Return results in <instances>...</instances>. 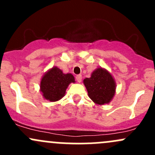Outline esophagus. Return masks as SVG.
<instances>
[{"mask_svg": "<svg viewBox=\"0 0 155 155\" xmlns=\"http://www.w3.org/2000/svg\"><path fill=\"white\" fill-rule=\"evenodd\" d=\"M76 79L78 82H82V75H77V76H76Z\"/></svg>", "mask_w": 155, "mask_h": 155, "instance_id": "obj_1", "label": "esophagus"}]
</instances>
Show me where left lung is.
<instances>
[{
    "instance_id": "left-lung-1",
    "label": "left lung",
    "mask_w": 155,
    "mask_h": 155,
    "mask_svg": "<svg viewBox=\"0 0 155 155\" xmlns=\"http://www.w3.org/2000/svg\"><path fill=\"white\" fill-rule=\"evenodd\" d=\"M83 82L89 97L100 105L109 103L115 94V81L110 73L102 68L97 69Z\"/></svg>"
}]
</instances>
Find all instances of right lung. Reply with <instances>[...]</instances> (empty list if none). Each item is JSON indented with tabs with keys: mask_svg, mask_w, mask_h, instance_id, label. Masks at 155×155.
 I'll use <instances>...</instances> for the list:
<instances>
[{
	"mask_svg": "<svg viewBox=\"0 0 155 155\" xmlns=\"http://www.w3.org/2000/svg\"><path fill=\"white\" fill-rule=\"evenodd\" d=\"M71 82H75L73 75L64 74L60 69L53 68L43 76L40 90L45 99L54 102L64 96L67 87Z\"/></svg>",
	"mask_w": 155,
	"mask_h": 155,
	"instance_id": "1",
	"label": "right lung"
}]
</instances>
